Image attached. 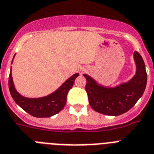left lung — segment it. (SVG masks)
<instances>
[{"label":"left lung","instance_id":"8db88e82","mask_svg":"<svg viewBox=\"0 0 154 154\" xmlns=\"http://www.w3.org/2000/svg\"><path fill=\"white\" fill-rule=\"evenodd\" d=\"M136 73L127 83L115 88L99 85L91 77L83 74L87 80L85 90L89 104L94 110L108 116H118L131 109L145 91L147 73L145 63L138 51L134 52Z\"/></svg>","mask_w":154,"mask_h":154}]
</instances>
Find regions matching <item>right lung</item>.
Segmentation results:
<instances>
[{
  "label": "right lung",
  "mask_w": 154,
  "mask_h": 154,
  "mask_svg": "<svg viewBox=\"0 0 154 154\" xmlns=\"http://www.w3.org/2000/svg\"><path fill=\"white\" fill-rule=\"evenodd\" d=\"M78 76L79 73H75L51 95L37 99H29L22 96L15 90L10 71L8 77L9 91L14 101L26 113L36 117H50L64 108L66 103L67 94L73 87L75 79Z\"/></svg>",
  "instance_id": "add662e5"
}]
</instances>
